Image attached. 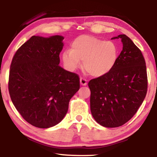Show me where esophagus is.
I'll return each instance as SVG.
<instances>
[{"label": "esophagus", "mask_w": 157, "mask_h": 157, "mask_svg": "<svg viewBox=\"0 0 157 157\" xmlns=\"http://www.w3.org/2000/svg\"><path fill=\"white\" fill-rule=\"evenodd\" d=\"M80 83L82 86H86L87 84V80L83 77H81L80 78Z\"/></svg>", "instance_id": "34e87169"}]
</instances>
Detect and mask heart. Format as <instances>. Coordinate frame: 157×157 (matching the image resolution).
Returning a JSON list of instances; mask_svg holds the SVG:
<instances>
[{"mask_svg": "<svg viewBox=\"0 0 157 157\" xmlns=\"http://www.w3.org/2000/svg\"><path fill=\"white\" fill-rule=\"evenodd\" d=\"M119 56V48L114 42L91 36H81L71 44V50L62 54L65 67L74 71L83 61L85 70L95 77L104 76L114 67Z\"/></svg>", "mask_w": 157, "mask_h": 157, "instance_id": "heart-1", "label": "heart"}]
</instances>
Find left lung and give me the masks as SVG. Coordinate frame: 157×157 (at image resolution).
<instances>
[{
    "instance_id": "left-lung-1",
    "label": "left lung",
    "mask_w": 157,
    "mask_h": 157,
    "mask_svg": "<svg viewBox=\"0 0 157 157\" xmlns=\"http://www.w3.org/2000/svg\"><path fill=\"white\" fill-rule=\"evenodd\" d=\"M123 49L113 69L89 82L91 114L103 126H121L132 119L144 100L147 92V74L142 53L124 34Z\"/></svg>"
}]
</instances>
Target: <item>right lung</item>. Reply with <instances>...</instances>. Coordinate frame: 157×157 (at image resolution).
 Listing matches in <instances>:
<instances>
[{
    "instance_id": "add662e5",
    "label": "right lung",
    "mask_w": 157,
    "mask_h": 157,
    "mask_svg": "<svg viewBox=\"0 0 157 157\" xmlns=\"http://www.w3.org/2000/svg\"><path fill=\"white\" fill-rule=\"evenodd\" d=\"M63 38L33 36L12 59L10 98L23 119L36 127L49 128L61 121L70 99L80 88L78 75L59 65Z\"/></svg>"
}]
</instances>
